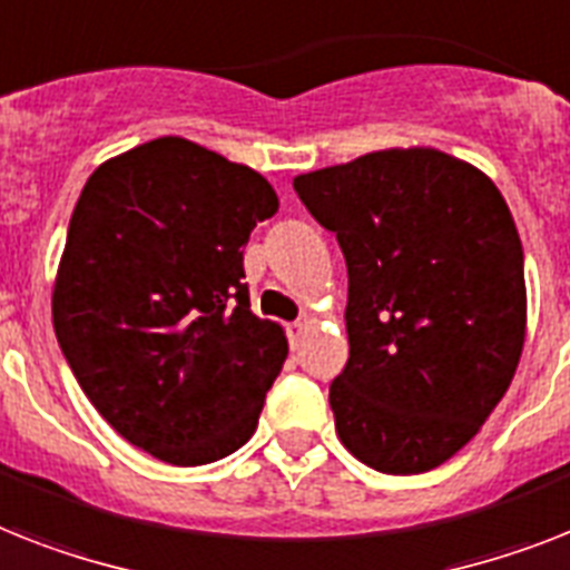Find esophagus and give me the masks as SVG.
<instances>
[{
    "label": "esophagus",
    "mask_w": 570,
    "mask_h": 570,
    "mask_svg": "<svg viewBox=\"0 0 570 570\" xmlns=\"http://www.w3.org/2000/svg\"><path fill=\"white\" fill-rule=\"evenodd\" d=\"M305 332H308V323H303V320H299V323H291V326H288L291 346H296V343H299V337H303Z\"/></svg>",
    "instance_id": "obj_1"
}]
</instances>
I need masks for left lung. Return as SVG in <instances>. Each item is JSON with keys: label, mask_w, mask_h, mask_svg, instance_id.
Listing matches in <instances>:
<instances>
[{"label": "left lung", "mask_w": 570, "mask_h": 570, "mask_svg": "<svg viewBox=\"0 0 570 570\" xmlns=\"http://www.w3.org/2000/svg\"><path fill=\"white\" fill-rule=\"evenodd\" d=\"M294 189L350 274V361L328 387L337 436L375 472H431L481 431L524 350L510 206L481 168L436 148L373 150Z\"/></svg>", "instance_id": "obj_1"}]
</instances>
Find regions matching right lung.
<instances>
[{"label": "right lung", "instance_id": "right-lung-1", "mask_svg": "<svg viewBox=\"0 0 570 570\" xmlns=\"http://www.w3.org/2000/svg\"><path fill=\"white\" fill-rule=\"evenodd\" d=\"M274 186L183 136L89 174L60 256L51 320L75 379L127 443L171 465L242 449L288 337L250 312L244 244Z\"/></svg>", "mask_w": 570, "mask_h": 570}]
</instances>
